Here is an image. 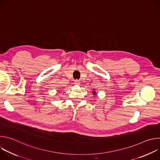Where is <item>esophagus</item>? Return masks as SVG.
I'll list each match as a JSON object with an SVG mask.
<instances>
[{
  "label": "esophagus",
  "instance_id": "esophagus-1",
  "mask_svg": "<svg viewBox=\"0 0 160 160\" xmlns=\"http://www.w3.org/2000/svg\"><path fill=\"white\" fill-rule=\"evenodd\" d=\"M80 80H75L74 83H75V85H80Z\"/></svg>",
  "mask_w": 160,
  "mask_h": 160
}]
</instances>
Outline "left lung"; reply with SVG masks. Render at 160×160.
Segmentation results:
<instances>
[{
	"label": "left lung",
	"instance_id": "obj_1",
	"mask_svg": "<svg viewBox=\"0 0 160 160\" xmlns=\"http://www.w3.org/2000/svg\"><path fill=\"white\" fill-rule=\"evenodd\" d=\"M92 93H93V94H94V95H96V91H95V89H94V91H92Z\"/></svg>",
	"mask_w": 160,
	"mask_h": 160
}]
</instances>
